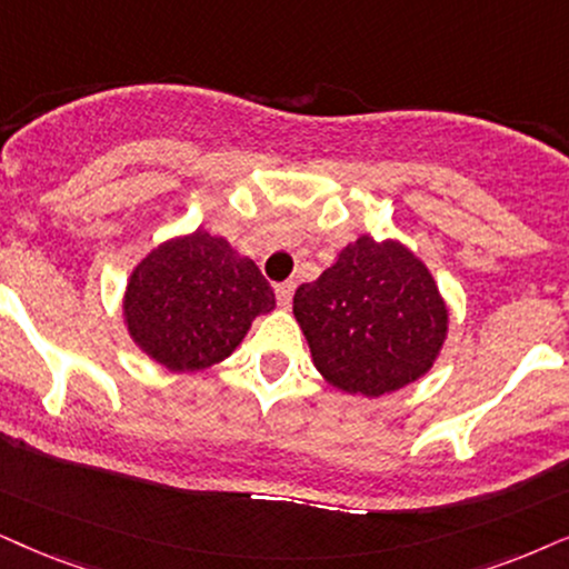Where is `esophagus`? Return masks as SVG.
<instances>
[{
	"label": "esophagus",
	"instance_id": "34e87169",
	"mask_svg": "<svg viewBox=\"0 0 569 569\" xmlns=\"http://www.w3.org/2000/svg\"><path fill=\"white\" fill-rule=\"evenodd\" d=\"M293 289H297V283H293V280H286V283H278L276 286V299H278L280 307H289L291 305Z\"/></svg>",
	"mask_w": 569,
	"mask_h": 569
}]
</instances>
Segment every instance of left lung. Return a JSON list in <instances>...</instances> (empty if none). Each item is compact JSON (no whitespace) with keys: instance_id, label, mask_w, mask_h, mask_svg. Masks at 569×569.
I'll list each match as a JSON object with an SVG mask.
<instances>
[{"instance_id":"8db88e82","label":"left lung","mask_w":569,"mask_h":569,"mask_svg":"<svg viewBox=\"0 0 569 569\" xmlns=\"http://www.w3.org/2000/svg\"><path fill=\"white\" fill-rule=\"evenodd\" d=\"M315 368L347 393L380 397L426 376L449 315L433 278L407 247L359 236L293 293Z\"/></svg>"}]
</instances>
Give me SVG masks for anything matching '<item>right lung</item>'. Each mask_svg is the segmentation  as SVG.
Segmentation results:
<instances>
[{
    "label": "right lung",
    "mask_w": 569,
    "mask_h": 569,
    "mask_svg": "<svg viewBox=\"0 0 569 569\" xmlns=\"http://www.w3.org/2000/svg\"><path fill=\"white\" fill-rule=\"evenodd\" d=\"M133 341L168 370H204L226 359L257 315L276 307L260 268L207 231L157 247L126 291Z\"/></svg>",
    "instance_id": "1"
}]
</instances>
